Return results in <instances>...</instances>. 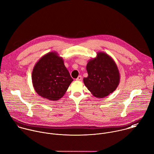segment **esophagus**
<instances>
[{"instance_id": "obj_1", "label": "esophagus", "mask_w": 154, "mask_h": 154, "mask_svg": "<svg viewBox=\"0 0 154 154\" xmlns=\"http://www.w3.org/2000/svg\"><path fill=\"white\" fill-rule=\"evenodd\" d=\"M82 79V76H81V75H79V76L76 79V80H77V81H80Z\"/></svg>"}]
</instances>
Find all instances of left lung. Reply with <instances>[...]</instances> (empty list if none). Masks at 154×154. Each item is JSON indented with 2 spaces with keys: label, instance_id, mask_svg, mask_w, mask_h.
Masks as SVG:
<instances>
[{
  "label": "left lung",
  "instance_id": "left-lung-1",
  "mask_svg": "<svg viewBox=\"0 0 154 154\" xmlns=\"http://www.w3.org/2000/svg\"><path fill=\"white\" fill-rule=\"evenodd\" d=\"M88 76L83 79L86 87L97 98H104L114 92L120 82L118 68L114 60L104 52H98L86 65Z\"/></svg>",
  "mask_w": 154,
  "mask_h": 154
}]
</instances>
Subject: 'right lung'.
<instances>
[{"label":"right lung","instance_id":"obj_1","mask_svg":"<svg viewBox=\"0 0 154 154\" xmlns=\"http://www.w3.org/2000/svg\"><path fill=\"white\" fill-rule=\"evenodd\" d=\"M33 86L36 92L50 101H57L66 92L73 81L62 57L55 51L41 57L32 74Z\"/></svg>","mask_w":154,"mask_h":154}]
</instances>
